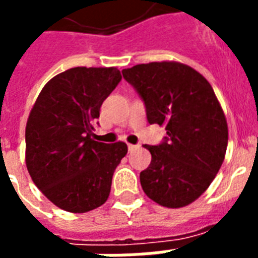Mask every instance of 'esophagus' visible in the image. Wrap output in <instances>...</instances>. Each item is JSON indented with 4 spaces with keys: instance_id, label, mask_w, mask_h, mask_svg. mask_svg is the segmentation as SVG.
Instances as JSON below:
<instances>
[{
    "instance_id": "34e87169",
    "label": "esophagus",
    "mask_w": 258,
    "mask_h": 258,
    "mask_svg": "<svg viewBox=\"0 0 258 258\" xmlns=\"http://www.w3.org/2000/svg\"><path fill=\"white\" fill-rule=\"evenodd\" d=\"M138 149H141V145H128V151H135Z\"/></svg>"
}]
</instances>
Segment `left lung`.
<instances>
[{"mask_svg":"<svg viewBox=\"0 0 258 258\" xmlns=\"http://www.w3.org/2000/svg\"><path fill=\"white\" fill-rule=\"evenodd\" d=\"M145 101L150 124L166 125L159 146L145 145L151 163L141 172L146 196L165 208L200 198L225 159L228 123L210 83L178 61L138 64L121 71Z\"/></svg>","mask_w":258,"mask_h":258,"instance_id":"1","label":"left lung"}]
</instances>
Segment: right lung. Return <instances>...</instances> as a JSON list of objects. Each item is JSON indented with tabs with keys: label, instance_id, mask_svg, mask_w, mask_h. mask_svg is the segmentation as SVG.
<instances>
[{
	"label": "right lung",
	"instance_id": "1",
	"mask_svg": "<svg viewBox=\"0 0 258 258\" xmlns=\"http://www.w3.org/2000/svg\"><path fill=\"white\" fill-rule=\"evenodd\" d=\"M120 80L115 67L71 68L46 83L30 111L26 169L42 194L66 212L87 213L108 200L127 145L101 143L91 135L103 101Z\"/></svg>",
	"mask_w": 258,
	"mask_h": 258
}]
</instances>
